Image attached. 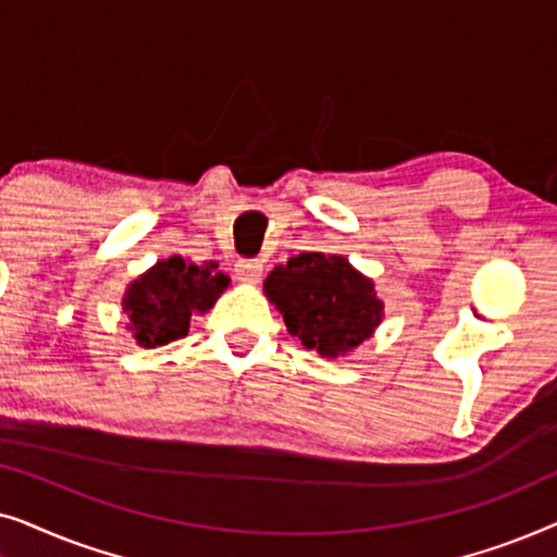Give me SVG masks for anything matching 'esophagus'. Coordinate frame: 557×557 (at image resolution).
<instances>
[{
    "instance_id": "34e87169",
    "label": "esophagus",
    "mask_w": 557,
    "mask_h": 557,
    "mask_svg": "<svg viewBox=\"0 0 557 557\" xmlns=\"http://www.w3.org/2000/svg\"><path fill=\"white\" fill-rule=\"evenodd\" d=\"M235 276L243 284H258L263 276V261L261 258H243V261L235 263Z\"/></svg>"
}]
</instances>
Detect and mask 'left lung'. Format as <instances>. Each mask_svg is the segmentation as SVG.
Here are the masks:
<instances>
[{
  "instance_id": "1",
  "label": "left lung",
  "mask_w": 557,
  "mask_h": 557,
  "mask_svg": "<svg viewBox=\"0 0 557 557\" xmlns=\"http://www.w3.org/2000/svg\"><path fill=\"white\" fill-rule=\"evenodd\" d=\"M263 292L284 314L288 334L322 357H342L372 337L383 322V301L372 278L345 256L299 253L276 265Z\"/></svg>"
}]
</instances>
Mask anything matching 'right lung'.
Returning a JSON list of instances; mask_svg holds the SVG:
<instances>
[{"label": "right lung", "mask_w": 557, "mask_h": 557, "mask_svg": "<svg viewBox=\"0 0 557 557\" xmlns=\"http://www.w3.org/2000/svg\"><path fill=\"white\" fill-rule=\"evenodd\" d=\"M215 269L218 263L195 265L172 256L132 281L121 307L134 339L141 347H162L185 337L193 314L215 307L218 296L231 286V278Z\"/></svg>", "instance_id": "add662e5"}]
</instances>
